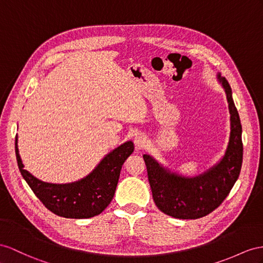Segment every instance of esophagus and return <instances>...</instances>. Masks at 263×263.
I'll return each mask as SVG.
<instances>
[{
    "mask_svg": "<svg viewBox=\"0 0 263 263\" xmlns=\"http://www.w3.org/2000/svg\"><path fill=\"white\" fill-rule=\"evenodd\" d=\"M134 143H136L137 147H139V149H142L145 145V138L140 134V136H137L136 139H134Z\"/></svg>",
    "mask_w": 263,
    "mask_h": 263,
    "instance_id": "obj_1",
    "label": "esophagus"
}]
</instances>
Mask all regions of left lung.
<instances>
[{
  "mask_svg": "<svg viewBox=\"0 0 263 263\" xmlns=\"http://www.w3.org/2000/svg\"><path fill=\"white\" fill-rule=\"evenodd\" d=\"M224 87L231 120L228 149L220 162L196 178H184L163 169L147 154L143 159L156 205L177 219H199L215 210L230 193L238 180L243 157L242 126L226 78L219 76Z\"/></svg>",
  "mask_w": 263,
  "mask_h": 263,
  "instance_id": "1",
  "label": "left lung"
}]
</instances>
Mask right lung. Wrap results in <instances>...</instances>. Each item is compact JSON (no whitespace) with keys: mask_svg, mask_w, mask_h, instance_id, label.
<instances>
[{"mask_svg":"<svg viewBox=\"0 0 263 263\" xmlns=\"http://www.w3.org/2000/svg\"><path fill=\"white\" fill-rule=\"evenodd\" d=\"M134 150L131 141L113 150L86 178L69 184L46 183L24 170L17 149L15 154L22 177L46 209L59 217L86 219L100 214L110 204L116 192L121 167Z\"/></svg>","mask_w":263,"mask_h":263,"instance_id":"right-lung-1","label":"right lung"}]
</instances>
